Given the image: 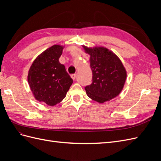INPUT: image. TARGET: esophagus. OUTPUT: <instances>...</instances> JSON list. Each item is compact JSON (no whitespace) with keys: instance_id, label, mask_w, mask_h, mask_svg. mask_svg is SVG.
<instances>
[{"instance_id":"obj_1","label":"esophagus","mask_w":161,"mask_h":161,"mask_svg":"<svg viewBox=\"0 0 161 161\" xmlns=\"http://www.w3.org/2000/svg\"><path fill=\"white\" fill-rule=\"evenodd\" d=\"M71 78L73 79V80H75L76 79V74H73V75H71Z\"/></svg>"}]
</instances>
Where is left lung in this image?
Returning <instances> with one entry per match:
<instances>
[{"label": "left lung", "mask_w": 161, "mask_h": 161, "mask_svg": "<svg viewBox=\"0 0 161 161\" xmlns=\"http://www.w3.org/2000/svg\"><path fill=\"white\" fill-rule=\"evenodd\" d=\"M82 47L90 55L92 72V84L85 87L87 96L100 103L114 99L122 91L127 78L122 62L114 52L105 47Z\"/></svg>", "instance_id": "1"}]
</instances>
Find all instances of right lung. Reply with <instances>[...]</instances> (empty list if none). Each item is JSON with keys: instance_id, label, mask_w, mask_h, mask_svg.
<instances>
[{"instance_id": "right-lung-1", "label": "right lung", "mask_w": 161, "mask_h": 161, "mask_svg": "<svg viewBox=\"0 0 161 161\" xmlns=\"http://www.w3.org/2000/svg\"><path fill=\"white\" fill-rule=\"evenodd\" d=\"M64 46L53 45L39 55L31 65L27 81L35 99L49 106L64 99L73 80L60 64Z\"/></svg>"}]
</instances>
